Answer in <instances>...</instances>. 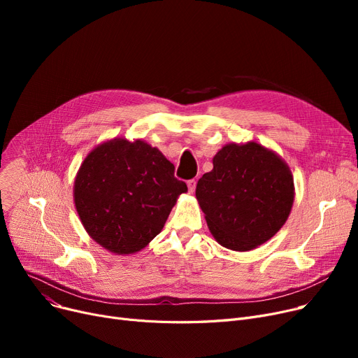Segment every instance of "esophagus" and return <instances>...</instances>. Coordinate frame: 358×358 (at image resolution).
I'll use <instances>...</instances> for the list:
<instances>
[{
	"label": "esophagus",
	"instance_id": "esophagus-1",
	"mask_svg": "<svg viewBox=\"0 0 358 358\" xmlns=\"http://www.w3.org/2000/svg\"><path fill=\"white\" fill-rule=\"evenodd\" d=\"M196 184H197V181H196L194 178L187 181V185H189V192H190V193H194V190H196Z\"/></svg>",
	"mask_w": 358,
	"mask_h": 358
}]
</instances>
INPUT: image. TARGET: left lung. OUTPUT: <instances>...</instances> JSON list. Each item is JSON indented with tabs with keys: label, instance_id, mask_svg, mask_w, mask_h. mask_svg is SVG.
<instances>
[{
	"label": "left lung",
	"instance_id": "8db88e82",
	"mask_svg": "<svg viewBox=\"0 0 358 358\" xmlns=\"http://www.w3.org/2000/svg\"><path fill=\"white\" fill-rule=\"evenodd\" d=\"M196 197L222 247L250 251L274 236L287 220L293 177L286 162L259 143H231L197 182Z\"/></svg>",
	"mask_w": 358,
	"mask_h": 358
}]
</instances>
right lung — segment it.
<instances>
[{
  "label": "right lung",
  "mask_w": 358,
  "mask_h": 358,
  "mask_svg": "<svg viewBox=\"0 0 358 358\" xmlns=\"http://www.w3.org/2000/svg\"><path fill=\"white\" fill-rule=\"evenodd\" d=\"M174 169L143 141L113 139L92 149L73 185L75 208L88 235L115 254L141 251L187 192Z\"/></svg>",
  "instance_id": "add662e5"
}]
</instances>
